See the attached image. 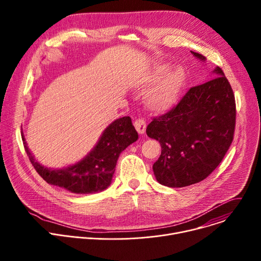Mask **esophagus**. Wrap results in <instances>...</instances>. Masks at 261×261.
<instances>
[{
  "label": "esophagus",
  "mask_w": 261,
  "mask_h": 261,
  "mask_svg": "<svg viewBox=\"0 0 261 261\" xmlns=\"http://www.w3.org/2000/svg\"><path fill=\"white\" fill-rule=\"evenodd\" d=\"M134 127L136 129V131L139 133V134H143L145 132V128H146V124L144 122L143 119H137L135 122H134Z\"/></svg>",
  "instance_id": "1"
}]
</instances>
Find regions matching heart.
I'll use <instances>...</instances> for the list:
<instances>
[{
  "label": "heart",
  "mask_w": 261,
  "mask_h": 261,
  "mask_svg": "<svg viewBox=\"0 0 261 261\" xmlns=\"http://www.w3.org/2000/svg\"><path fill=\"white\" fill-rule=\"evenodd\" d=\"M169 69V65L160 64L145 72L139 80L138 86L147 87L156 83ZM186 80V74L181 67L173 69L160 80L145 95L147 105L154 109H162L172 104L179 96Z\"/></svg>",
  "instance_id": "heart-1"
}]
</instances>
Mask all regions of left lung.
I'll return each mask as SVG.
<instances>
[{
    "label": "left lung",
    "instance_id": "left-lung-1",
    "mask_svg": "<svg viewBox=\"0 0 261 261\" xmlns=\"http://www.w3.org/2000/svg\"><path fill=\"white\" fill-rule=\"evenodd\" d=\"M200 61L205 58L191 51ZM191 87L166 114L147 125L148 137L161 144L154 163L156 179L170 188L193 185L207 177L221 163L233 140L236 100L224 72Z\"/></svg>",
    "mask_w": 261,
    "mask_h": 261
}]
</instances>
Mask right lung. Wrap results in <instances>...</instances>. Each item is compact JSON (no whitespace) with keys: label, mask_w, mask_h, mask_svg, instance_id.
Here are the masks:
<instances>
[{"label":"right lung","mask_w":261,"mask_h":261,"mask_svg":"<svg viewBox=\"0 0 261 261\" xmlns=\"http://www.w3.org/2000/svg\"><path fill=\"white\" fill-rule=\"evenodd\" d=\"M137 139L131 118H120L103 131L97 144L83 160L64 168L51 169L36 161L22 136L27 155L40 176L50 185L76 194H92L108 188L120 154Z\"/></svg>","instance_id":"right-lung-1"}]
</instances>
